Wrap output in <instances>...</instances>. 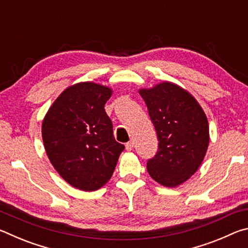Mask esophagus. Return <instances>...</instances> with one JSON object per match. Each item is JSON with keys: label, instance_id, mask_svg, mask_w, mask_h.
I'll return each mask as SVG.
<instances>
[{"label": "esophagus", "instance_id": "1", "mask_svg": "<svg viewBox=\"0 0 248 248\" xmlns=\"http://www.w3.org/2000/svg\"><path fill=\"white\" fill-rule=\"evenodd\" d=\"M133 145H134V143H133L132 141L128 142V143L125 144V150H127V151H132V149H133Z\"/></svg>", "mask_w": 248, "mask_h": 248}]
</instances>
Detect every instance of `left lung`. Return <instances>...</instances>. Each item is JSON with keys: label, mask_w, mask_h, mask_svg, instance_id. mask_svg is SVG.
<instances>
[{"label": "left lung", "mask_w": 248, "mask_h": 248, "mask_svg": "<svg viewBox=\"0 0 248 248\" xmlns=\"http://www.w3.org/2000/svg\"><path fill=\"white\" fill-rule=\"evenodd\" d=\"M139 93L158 139L157 152L146 169L162 186L177 187L196 173L207 153V116L194 96L177 84L162 82Z\"/></svg>", "instance_id": "left-lung-1"}]
</instances>
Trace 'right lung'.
<instances>
[{"mask_svg": "<svg viewBox=\"0 0 248 248\" xmlns=\"http://www.w3.org/2000/svg\"><path fill=\"white\" fill-rule=\"evenodd\" d=\"M110 87L93 82L69 86L46 114L41 133L46 153L59 175L79 190L108 183L124 145L114 138L105 111Z\"/></svg>", "mask_w": 248, "mask_h": 248, "instance_id": "obj_1", "label": "right lung"}]
</instances>
